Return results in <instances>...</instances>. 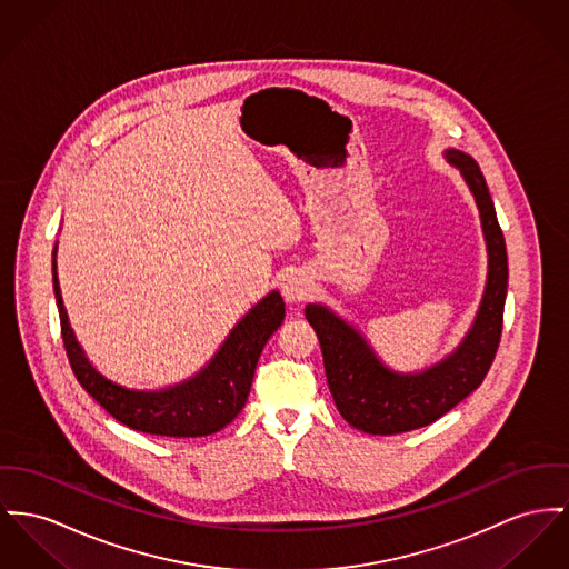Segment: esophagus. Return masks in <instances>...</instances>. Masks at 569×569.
Masks as SVG:
<instances>
[{
    "mask_svg": "<svg viewBox=\"0 0 569 569\" xmlns=\"http://www.w3.org/2000/svg\"><path fill=\"white\" fill-rule=\"evenodd\" d=\"M308 291H310V282L302 273H291L282 282V298L289 303L302 302Z\"/></svg>",
    "mask_w": 569,
    "mask_h": 569,
    "instance_id": "34e87169",
    "label": "esophagus"
}]
</instances>
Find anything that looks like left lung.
<instances>
[{
  "label": "left lung",
  "instance_id": "1",
  "mask_svg": "<svg viewBox=\"0 0 569 569\" xmlns=\"http://www.w3.org/2000/svg\"><path fill=\"white\" fill-rule=\"evenodd\" d=\"M447 157L475 193L490 254L483 302L453 356L418 376H397L379 365L371 347L337 315L317 303L306 306V319L321 345L332 399L341 417L365 433H403L445 417L481 386L498 351L509 278L505 237L477 161L461 151H447Z\"/></svg>",
  "mask_w": 569,
  "mask_h": 569
}]
</instances>
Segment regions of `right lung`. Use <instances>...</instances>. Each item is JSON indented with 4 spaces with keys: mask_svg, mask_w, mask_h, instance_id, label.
<instances>
[{
    "mask_svg": "<svg viewBox=\"0 0 569 569\" xmlns=\"http://www.w3.org/2000/svg\"><path fill=\"white\" fill-rule=\"evenodd\" d=\"M53 291L60 310L62 342L81 388L122 425L168 438H200L216 433L243 410L259 356L284 319V302L280 293L273 291L237 323L202 373L163 392H136L99 376L83 356L62 303L56 261Z\"/></svg>",
    "mask_w": 569,
    "mask_h": 569,
    "instance_id": "1",
    "label": "right lung"
}]
</instances>
